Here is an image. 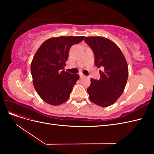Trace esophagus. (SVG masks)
<instances>
[{
  "label": "esophagus",
  "instance_id": "1",
  "mask_svg": "<svg viewBox=\"0 0 154 154\" xmlns=\"http://www.w3.org/2000/svg\"><path fill=\"white\" fill-rule=\"evenodd\" d=\"M80 78H85V76L83 75V74H80Z\"/></svg>",
  "mask_w": 154,
  "mask_h": 154
}]
</instances>
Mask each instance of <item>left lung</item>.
<instances>
[{
	"label": "left lung",
	"instance_id": "obj_1",
	"mask_svg": "<svg viewBox=\"0 0 154 154\" xmlns=\"http://www.w3.org/2000/svg\"><path fill=\"white\" fill-rule=\"evenodd\" d=\"M84 41L92 50L94 63L101 67L100 79L91 78L87 88L93 103L103 107L112 105L123 94L128 76V65L122 51L112 41L101 36L85 37Z\"/></svg>",
	"mask_w": 154,
	"mask_h": 154
}]
</instances>
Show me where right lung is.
I'll use <instances>...</instances> for the list:
<instances>
[{"instance_id": "obj_1", "label": "right lung", "mask_w": 154, "mask_h": 154, "mask_svg": "<svg viewBox=\"0 0 154 154\" xmlns=\"http://www.w3.org/2000/svg\"><path fill=\"white\" fill-rule=\"evenodd\" d=\"M84 36H60L51 38L40 45L31 64L34 87L46 103L58 105L69 97L74 85L80 78L63 70L69 50Z\"/></svg>"}]
</instances>
